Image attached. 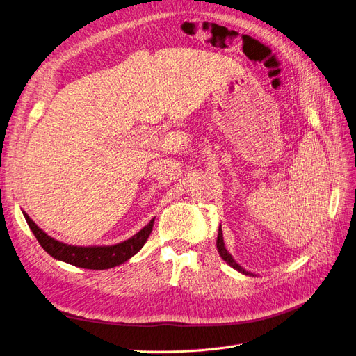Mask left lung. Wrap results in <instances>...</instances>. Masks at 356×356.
<instances>
[{
  "instance_id": "1",
  "label": "left lung",
  "mask_w": 356,
  "mask_h": 356,
  "mask_svg": "<svg viewBox=\"0 0 356 356\" xmlns=\"http://www.w3.org/2000/svg\"><path fill=\"white\" fill-rule=\"evenodd\" d=\"M217 250H218V254L221 255V258L222 260L227 263L229 266H232L234 270H238V272H241V273H243V275H252V273H250V272H246L243 267H241L238 263L234 261V258L232 257V254H229V251L225 250V246H224V238H222V230H221V227H220V230H218V238H217ZM254 276V275H252Z\"/></svg>"
}]
</instances>
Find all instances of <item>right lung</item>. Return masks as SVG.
Returning <instances> with one entry per match:
<instances>
[{
  "mask_svg": "<svg viewBox=\"0 0 356 356\" xmlns=\"http://www.w3.org/2000/svg\"><path fill=\"white\" fill-rule=\"evenodd\" d=\"M24 217L34 233L37 241L49 255L56 258L59 261L68 263L90 270H105L115 266H120L129 258H132L147 242L149 233L153 230L154 218L149 221L144 229L139 230L132 238L115 245H93V246H77L68 245L53 239L46 232H42L38 225L29 218V215L24 211Z\"/></svg>",
  "mask_w": 356,
  "mask_h": 356,
  "instance_id": "obj_1",
  "label": "right lung"
}]
</instances>
